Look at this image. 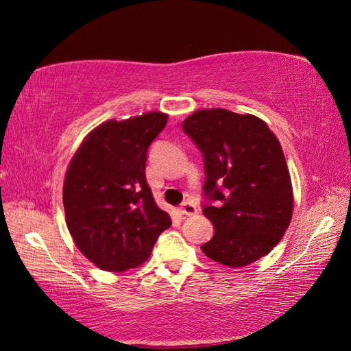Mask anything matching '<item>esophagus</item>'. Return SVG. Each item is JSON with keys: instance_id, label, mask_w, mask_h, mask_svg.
Instances as JSON below:
<instances>
[{"instance_id": "esophagus-1", "label": "esophagus", "mask_w": 351, "mask_h": 351, "mask_svg": "<svg viewBox=\"0 0 351 351\" xmlns=\"http://www.w3.org/2000/svg\"><path fill=\"white\" fill-rule=\"evenodd\" d=\"M181 213L184 215H189V217H190V215H195L197 213V208L190 202H185V204L181 205Z\"/></svg>"}]
</instances>
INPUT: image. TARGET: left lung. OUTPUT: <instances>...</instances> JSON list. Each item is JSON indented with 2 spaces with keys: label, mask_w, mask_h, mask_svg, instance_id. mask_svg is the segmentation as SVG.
Returning <instances> with one entry per match:
<instances>
[{
  "label": "left lung",
  "mask_w": 351,
  "mask_h": 351,
  "mask_svg": "<svg viewBox=\"0 0 351 351\" xmlns=\"http://www.w3.org/2000/svg\"><path fill=\"white\" fill-rule=\"evenodd\" d=\"M182 130L202 151L205 205L214 226L205 255L226 267H244L270 253L287 232L294 195L278 137L253 114L225 108L197 110Z\"/></svg>",
  "instance_id": "obj_1"
}]
</instances>
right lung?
<instances>
[{
	"label": "right lung",
	"instance_id": "right-lung-1",
	"mask_svg": "<svg viewBox=\"0 0 351 351\" xmlns=\"http://www.w3.org/2000/svg\"><path fill=\"white\" fill-rule=\"evenodd\" d=\"M167 119L161 111L111 119L87 134L69 162L63 184L66 225L80 252L101 270L141 265L171 225L145 175L147 147Z\"/></svg>",
	"mask_w": 351,
	"mask_h": 351
}]
</instances>
